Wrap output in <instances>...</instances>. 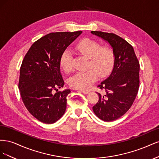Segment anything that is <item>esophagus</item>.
<instances>
[{
    "label": "esophagus",
    "instance_id": "34e87169",
    "mask_svg": "<svg viewBox=\"0 0 159 159\" xmlns=\"http://www.w3.org/2000/svg\"><path fill=\"white\" fill-rule=\"evenodd\" d=\"M81 91L84 94H88L89 92V91H88V90H81Z\"/></svg>",
    "mask_w": 159,
    "mask_h": 159
}]
</instances>
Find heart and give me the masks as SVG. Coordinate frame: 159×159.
Returning a JSON list of instances; mask_svg holds the SVG:
<instances>
[{"label":"heart","instance_id":"heart-1","mask_svg":"<svg viewBox=\"0 0 159 159\" xmlns=\"http://www.w3.org/2000/svg\"><path fill=\"white\" fill-rule=\"evenodd\" d=\"M79 54L89 58L86 71L77 72L69 79L70 87L75 89H87L99 78L107 76L111 70L114 63V55L112 49L108 46H100V44L90 38H85L75 46ZM60 66L65 71L72 69V55L70 51L63 52L60 57Z\"/></svg>","mask_w":159,"mask_h":159}]
</instances>
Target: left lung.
<instances>
[{
    "label": "left lung",
    "instance_id": "1",
    "mask_svg": "<svg viewBox=\"0 0 159 159\" xmlns=\"http://www.w3.org/2000/svg\"><path fill=\"white\" fill-rule=\"evenodd\" d=\"M107 42L113 49L114 65L111 73L98 85L105 93L99 95L93 107L94 113L104 121L121 117L131 107L139 88V61L133 46L113 33L91 31Z\"/></svg>",
    "mask_w": 159,
    "mask_h": 159
}]
</instances>
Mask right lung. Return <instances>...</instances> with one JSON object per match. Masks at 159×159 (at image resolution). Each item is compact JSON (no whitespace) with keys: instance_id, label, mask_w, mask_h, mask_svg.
<instances>
[{"instance_id":"right-lung-1","label":"right lung","mask_w":159,"mask_h":159,"mask_svg":"<svg viewBox=\"0 0 159 159\" xmlns=\"http://www.w3.org/2000/svg\"><path fill=\"white\" fill-rule=\"evenodd\" d=\"M82 31L53 32L36 41L25 56L20 70L18 88L28 111L38 121L52 124L60 119L66 109L69 89L64 87L60 57Z\"/></svg>"}]
</instances>
